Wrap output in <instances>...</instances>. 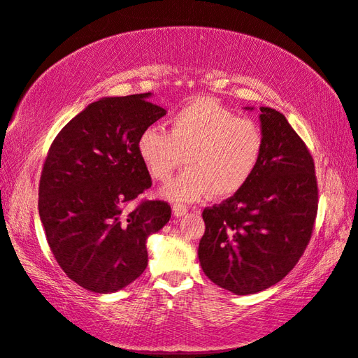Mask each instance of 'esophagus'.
Returning a JSON list of instances; mask_svg holds the SVG:
<instances>
[{
	"label": "esophagus",
	"instance_id": "34e87169",
	"mask_svg": "<svg viewBox=\"0 0 358 358\" xmlns=\"http://www.w3.org/2000/svg\"><path fill=\"white\" fill-rule=\"evenodd\" d=\"M187 212H189V209H187V206H184V204H178L176 203L174 206H173V214H174V217H184Z\"/></svg>",
	"mask_w": 358,
	"mask_h": 358
}]
</instances>
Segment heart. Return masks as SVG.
<instances>
[{
  "label": "heart",
  "mask_w": 358,
  "mask_h": 358,
  "mask_svg": "<svg viewBox=\"0 0 358 358\" xmlns=\"http://www.w3.org/2000/svg\"><path fill=\"white\" fill-rule=\"evenodd\" d=\"M136 152L149 176L165 182L182 165L187 169L163 185L168 201L193 203L206 196L228 198L245 187L264 154V135L252 119L209 97H199L176 111L169 131L162 125L143 129Z\"/></svg>",
  "instance_id": "heart-1"
}]
</instances>
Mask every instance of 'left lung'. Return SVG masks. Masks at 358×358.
<instances>
[{
	"label": "left lung",
	"mask_w": 358,
	"mask_h": 358,
	"mask_svg": "<svg viewBox=\"0 0 358 358\" xmlns=\"http://www.w3.org/2000/svg\"><path fill=\"white\" fill-rule=\"evenodd\" d=\"M259 110L264 135L259 166L241 192L204 209L206 231L198 248L209 280L237 296L264 291L292 271L317 214L310 150L280 111Z\"/></svg>",
	"instance_id": "left-lung-1"
}]
</instances>
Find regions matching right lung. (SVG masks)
<instances>
[{
    "mask_svg": "<svg viewBox=\"0 0 358 358\" xmlns=\"http://www.w3.org/2000/svg\"><path fill=\"white\" fill-rule=\"evenodd\" d=\"M149 97L90 103L62 127L43 163L39 215L50 250L67 277L91 292H116L140 277L148 237L171 218L165 201L129 209L152 185L138 135L166 115Z\"/></svg>",
    "mask_w": 358,
    "mask_h": 358,
    "instance_id": "right-lung-1",
    "label": "right lung"
}]
</instances>
